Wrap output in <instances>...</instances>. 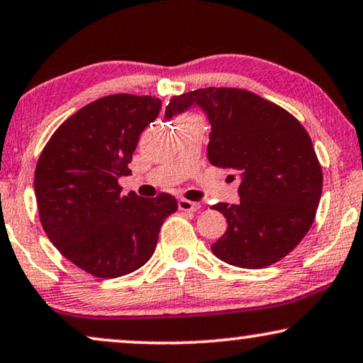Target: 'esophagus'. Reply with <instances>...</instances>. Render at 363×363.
Returning <instances> with one entry per match:
<instances>
[{
  "label": "esophagus",
  "mask_w": 363,
  "mask_h": 363,
  "mask_svg": "<svg viewBox=\"0 0 363 363\" xmlns=\"http://www.w3.org/2000/svg\"><path fill=\"white\" fill-rule=\"evenodd\" d=\"M177 206H179V209H181V211H186V212H197V211L201 209V204H199V202L187 201V199H179Z\"/></svg>",
  "instance_id": "esophagus-1"
}]
</instances>
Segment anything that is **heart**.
<instances>
[{"label":"heart","mask_w":363,"mask_h":363,"mask_svg":"<svg viewBox=\"0 0 363 363\" xmlns=\"http://www.w3.org/2000/svg\"><path fill=\"white\" fill-rule=\"evenodd\" d=\"M187 118H189V116H187Z\"/></svg>","instance_id":"obj_1"}]
</instances>
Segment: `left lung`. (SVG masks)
I'll return each mask as SVG.
<instances>
[{
    "mask_svg": "<svg viewBox=\"0 0 363 363\" xmlns=\"http://www.w3.org/2000/svg\"><path fill=\"white\" fill-rule=\"evenodd\" d=\"M194 106L211 124L209 162L239 174L238 204L211 207L227 220L212 252L235 267L272 265L306 238L320 201L322 169L311 136L286 109L235 88L174 96L164 118L174 119Z\"/></svg>",
    "mask_w": 363,
    "mask_h": 363,
    "instance_id": "left-lung-1",
    "label": "left lung"
}]
</instances>
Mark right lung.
<instances>
[{"label":"right lung","mask_w":363,"mask_h":363,"mask_svg":"<svg viewBox=\"0 0 363 363\" xmlns=\"http://www.w3.org/2000/svg\"><path fill=\"white\" fill-rule=\"evenodd\" d=\"M161 109L151 96L113 94L65 121L43 149L35 194L46 235L67 260L96 277L131 274L151 259L172 196L121 194L139 136Z\"/></svg>","instance_id":"1"}]
</instances>
